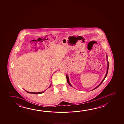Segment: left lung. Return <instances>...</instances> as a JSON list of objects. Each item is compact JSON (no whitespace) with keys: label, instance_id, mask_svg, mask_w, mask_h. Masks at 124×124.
<instances>
[{"label":"left lung","instance_id":"left-lung-1","mask_svg":"<svg viewBox=\"0 0 124 124\" xmlns=\"http://www.w3.org/2000/svg\"><path fill=\"white\" fill-rule=\"evenodd\" d=\"M106 57H107V71H106V76H105V77H104V78L103 79V80L101 81V82L100 83V84L99 85H97L96 87L94 89H93L92 90H94V89H96L99 86H100L101 84V83L103 82L104 80V79H105V78H106V76H107V75L108 74V67H109V63H108V56L106 54ZM66 77H67V83H68L69 84V85H70L71 86H72V87H73L72 85H71V84H70V81H69V77H68V76L67 75V74L66 75Z\"/></svg>","mask_w":124,"mask_h":124}]
</instances>
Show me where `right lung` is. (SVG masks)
<instances>
[{"label": "right lung", "instance_id": "add662e5", "mask_svg": "<svg viewBox=\"0 0 124 124\" xmlns=\"http://www.w3.org/2000/svg\"><path fill=\"white\" fill-rule=\"evenodd\" d=\"M51 85H50V86H49V87H48V88L51 87ZM25 90V91L27 93H29L35 94H40L42 93H44V92L45 91H45H44L41 92H37V93H34V92H29L27 91L26 90Z\"/></svg>", "mask_w": 124, "mask_h": 124}]
</instances>
